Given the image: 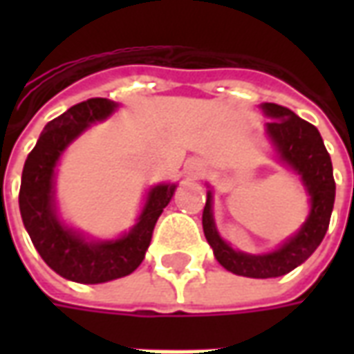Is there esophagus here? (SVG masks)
Segmentation results:
<instances>
[{
    "label": "esophagus",
    "mask_w": 354,
    "mask_h": 354,
    "mask_svg": "<svg viewBox=\"0 0 354 354\" xmlns=\"http://www.w3.org/2000/svg\"><path fill=\"white\" fill-rule=\"evenodd\" d=\"M203 162H193V174H195V176H201V174H203Z\"/></svg>",
    "instance_id": "obj_1"
}]
</instances>
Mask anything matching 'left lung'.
I'll return each instance as SVG.
<instances>
[{
	"label": "left lung",
	"mask_w": 354,
	"mask_h": 354,
	"mask_svg": "<svg viewBox=\"0 0 354 354\" xmlns=\"http://www.w3.org/2000/svg\"><path fill=\"white\" fill-rule=\"evenodd\" d=\"M261 111L267 119L266 136L273 146L274 159L294 170L309 197V214L301 227L284 239L271 252L248 254L223 241L214 222V195L207 192L203 210V231L214 258L227 271L250 279H273L290 273L311 256L326 235L330 216L334 210L335 182L332 159L317 127L297 117L292 109L263 102Z\"/></svg>",
	"instance_id": "obj_1"
}]
</instances>
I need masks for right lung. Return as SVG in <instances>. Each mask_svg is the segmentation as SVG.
Listing matches in <instances>:
<instances>
[{"label": "right lung", "mask_w": 354, "mask_h": 354, "mask_svg": "<svg viewBox=\"0 0 354 354\" xmlns=\"http://www.w3.org/2000/svg\"><path fill=\"white\" fill-rule=\"evenodd\" d=\"M119 104L91 98L45 124L28 155L20 182L19 207L28 235L43 261L68 281L100 284L131 274L142 263L153 227L178 184H157L146 193L136 223L117 239H93L60 218L55 178L60 157L91 124L106 121Z\"/></svg>", "instance_id": "obj_1"}]
</instances>
